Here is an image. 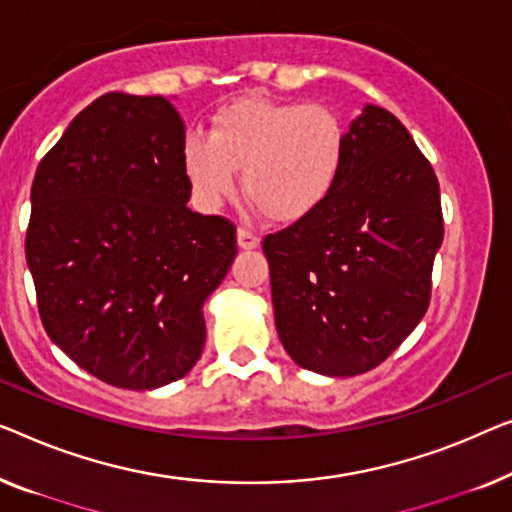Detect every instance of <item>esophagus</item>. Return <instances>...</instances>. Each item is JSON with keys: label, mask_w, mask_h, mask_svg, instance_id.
<instances>
[{"label": "esophagus", "mask_w": 512, "mask_h": 512, "mask_svg": "<svg viewBox=\"0 0 512 512\" xmlns=\"http://www.w3.org/2000/svg\"><path fill=\"white\" fill-rule=\"evenodd\" d=\"M258 235L254 233V231H247V228H240L238 231V247L240 249H244V251H251V249H256L258 247Z\"/></svg>", "instance_id": "obj_1"}]
</instances>
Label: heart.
<instances>
[{
    "label": "heart",
    "mask_w": 512,
    "mask_h": 512,
    "mask_svg": "<svg viewBox=\"0 0 512 512\" xmlns=\"http://www.w3.org/2000/svg\"><path fill=\"white\" fill-rule=\"evenodd\" d=\"M348 161V129L335 110L300 101L242 96L221 106L210 133H189L182 168L205 212L238 191L277 224H298L328 203Z\"/></svg>",
    "instance_id": "obj_1"
}]
</instances>
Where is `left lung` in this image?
<instances>
[{
    "mask_svg": "<svg viewBox=\"0 0 512 512\" xmlns=\"http://www.w3.org/2000/svg\"><path fill=\"white\" fill-rule=\"evenodd\" d=\"M441 242L432 166L395 115L367 103L348 124L335 194L263 240L274 325L295 365L323 376L381 365L425 316Z\"/></svg>",
    "mask_w": 512,
    "mask_h": 512,
    "instance_id": "obj_1",
    "label": "left lung"
}]
</instances>
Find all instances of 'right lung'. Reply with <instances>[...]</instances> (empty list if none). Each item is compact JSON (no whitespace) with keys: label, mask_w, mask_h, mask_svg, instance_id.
<instances>
[{"label":"right lung","mask_w":512,"mask_h":512,"mask_svg":"<svg viewBox=\"0 0 512 512\" xmlns=\"http://www.w3.org/2000/svg\"><path fill=\"white\" fill-rule=\"evenodd\" d=\"M184 124L164 96L103 94L36 168L27 265L48 337L103 383L157 390L203 353V305L235 226L187 203Z\"/></svg>","instance_id":"1"}]
</instances>
